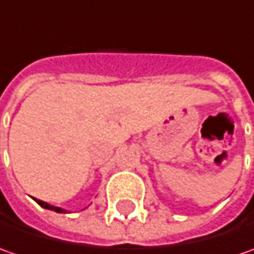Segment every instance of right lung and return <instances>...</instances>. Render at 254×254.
Here are the masks:
<instances>
[{
	"mask_svg": "<svg viewBox=\"0 0 254 254\" xmlns=\"http://www.w3.org/2000/svg\"><path fill=\"white\" fill-rule=\"evenodd\" d=\"M35 200H36V203H39L42 208H45V209H49V210H55V212H58V213H67L66 212V209H64V208H59V206H54V205H51V203H48V202H44V200L41 199H36V198H34Z\"/></svg>",
	"mask_w": 254,
	"mask_h": 254,
	"instance_id": "right-lung-1",
	"label": "right lung"
}]
</instances>
